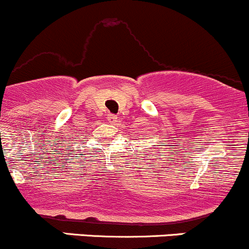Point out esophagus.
Returning <instances> with one entry per match:
<instances>
[{
    "label": "esophagus",
    "mask_w": 249,
    "mask_h": 249,
    "mask_svg": "<svg viewBox=\"0 0 249 249\" xmlns=\"http://www.w3.org/2000/svg\"><path fill=\"white\" fill-rule=\"evenodd\" d=\"M107 121H109L110 124H116V122H117V116H115V115L109 114V115H107Z\"/></svg>",
    "instance_id": "obj_1"
}]
</instances>
